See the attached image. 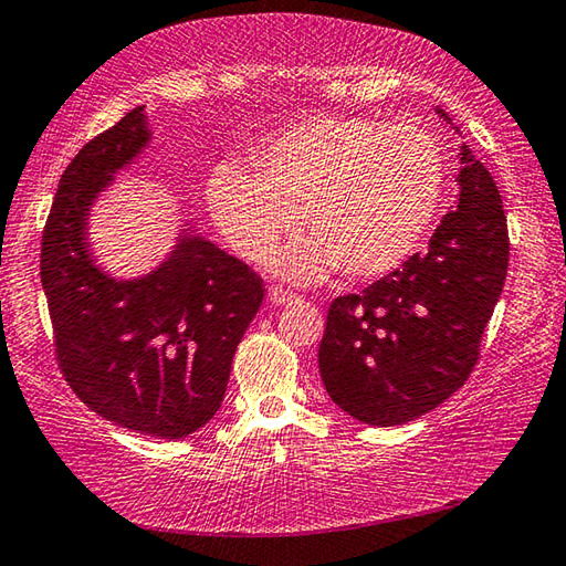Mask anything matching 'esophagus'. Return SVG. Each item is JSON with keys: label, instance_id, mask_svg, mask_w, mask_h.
<instances>
[{"label": "esophagus", "instance_id": "obj_1", "mask_svg": "<svg viewBox=\"0 0 566 566\" xmlns=\"http://www.w3.org/2000/svg\"><path fill=\"white\" fill-rule=\"evenodd\" d=\"M270 302L276 304V306L292 304V302H296V294L290 292V290H284V286H280V284H272L270 286Z\"/></svg>", "mask_w": 566, "mask_h": 566}]
</instances>
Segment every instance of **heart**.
Returning <instances> with one entry per match:
<instances>
[{
	"mask_svg": "<svg viewBox=\"0 0 566 566\" xmlns=\"http://www.w3.org/2000/svg\"><path fill=\"white\" fill-rule=\"evenodd\" d=\"M207 179V207L224 242L262 262L300 219L314 234L276 256L292 280L342 266L354 280L395 272L421 244L444 191V151L424 124L306 117Z\"/></svg>",
	"mask_w": 566,
	"mask_h": 566,
	"instance_id": "1",
	"label": "heart"
}]
</instances>
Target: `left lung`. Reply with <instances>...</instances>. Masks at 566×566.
Wrapping results in <instances>:
<instances>
[{
    "label": "left lung",
    "mask_w": 566,
    "mask_h": 566,
    "mask_svg": "<svg viewBox=\"0 0 566 566\" xmlns=\"http://www.w3.org/2000/svg\"><path fill=\"white\" fill-rule=\"evenodd\" d=\"M459 157V205L424 252L329 304L319 375L334 405L364 424H405L452 397L502 294L510 232L500 189L467 147Z\"/></svg>",
    "instance_id": "1"
}]
</instances>
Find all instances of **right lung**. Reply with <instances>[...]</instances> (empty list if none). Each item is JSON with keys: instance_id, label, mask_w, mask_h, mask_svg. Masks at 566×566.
I'll list each match as a JSON object with an SVG mask.
<instances>
[{"instance_id": "1", "label": "right lung", "mask_w": 566, "mask_h": 566, "mask_svg": "<svg viewBox=\"0 0 566 566\" xmlns=\"http://www.w3.org/2000/svg\"><path fill=\"white\" fill-rule=\"evenodd\" d=\"M147 139L139 107L76 151L46 217L40 274L56 364L74 395L132 432L181 439L222 407L264 280L191 234L142 280L117 282L92 264L84 239L92 199Z\"/></svg>"}]
</instances>
